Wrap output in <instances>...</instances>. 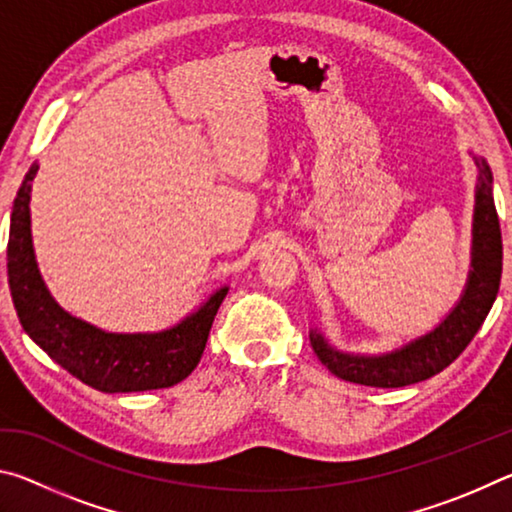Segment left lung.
I'll list each match as a JSON object with an SVG mask.
<instances>
[{
  "label": "left lung",
  "mask_w": 512,
  "mask_h": 512,
  "mask_svg": "<svg viewBox=\"0 0 512 512\" xmlns=\"http://www.w3.org/2000/svg\"><path fill=\"white\" fill-rule=\"evenodd\" d=\"M479 167L476 205L472 223V268L461 300L447 318L429 334L418 336L402 348L386 354H350L332 348L318 329L309 341L316 357L332 375L352 384L375 388H400L429 379L458 359L497 298L501 282V228L492 198V171L485 160L474 158Z\"/></svg>",
  "instance_id": "8db88e82"
}]
</instances>
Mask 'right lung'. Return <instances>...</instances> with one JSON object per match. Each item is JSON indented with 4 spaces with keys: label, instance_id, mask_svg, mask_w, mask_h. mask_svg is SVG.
I'll use <instances>...</instances> for the list:
<instances>
[{
    "label": "right lung",
    "instance_id": "1",
    "mask_svg": "<svg viewBox=\"0 0 512 512\" xmlns=\"http://www.w3.org/2000/svg\"><path fill=\"white\" fill-rule=\"evenodd\" d=\"M36 173L38 164H33L15 196L6 250L8 287L24 332L69 375L101 393L155 391L192 375L228 287L214 291L194 314L162 332H103L67 314L51 298L33 255L29 201Z\"/></svg>",
    "mask_w": 512,
    "mask_h": 512
}]
</instances>
